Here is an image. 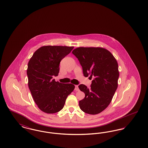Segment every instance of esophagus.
I'll return each instance as SVG.
<instances>
[{
    "label": "esophagus",
    "instance_id": "esophagus-1",
    "mask_svg": "<svg viewBox=\"0 0 148 148\" xmlns=\"http://www.w3.org/2000/svg\"><path fill=\"white\" fill-rule=\"evenodd\" d=\"M75 91H79V89L77 85H75Z\"/></svg>",
    "mask_w": 148,
    "mask_h": 148
}]
</instances>
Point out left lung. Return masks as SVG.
<instances>
[{"mask_svg":"<svg viewBox=\"0 0 148 148\" xmlns=\"http://www.w3.org/2000/svg\"><path fill=\"white\" fill-rule=\"evenodd\" d=\"M72 53L82 65L84 76L94 77L90 88L79 85L85 94L84 98L79 101L80 108L84 113L98 114L110 104L118 88L117 61L109 50L101 47H79Z\"/></svg>","mask_w":148,"mask_h":148,"instance_id":"left-lung-1","label":"left lung"}]
</instances>
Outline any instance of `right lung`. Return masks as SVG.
Instances as JSON below:
<instances>
[{"instance_id": "add662e5", "label": "right lung", "mask_w": 148, "mask_h": 148, "mask_svg": "<svg viewBox=\"0 0 148 148\" xmlns=\"http://www.w3.org/2000/svg\"><path fill=\"white\" fill-rule=\"evenodd\" d=\"M73 47L42 46L36 50L29 61L27 69L28 86L38 107L44 113L60 111L68 96L75 88L71 83L56 82L59 64L71 53Z\"/></svg>"}]
</instances>
